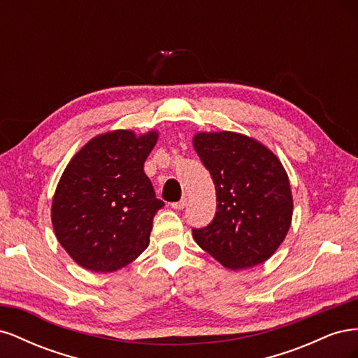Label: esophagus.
<instances>
[{
	"label": "esophagus",
	"mask_w": 358,
	"mask_h": 358,
	"mask_svg": "<svg viewBox=\"0 0 358 358\" xmlns=\"http://www.w3.org/2000/svg\"><path fill=\"white\" fill-rule=\"evenodd\" d=\"M171 208L176 209V210H182L187 208V199H182L180 201H176V203H171Z\"/></svg>",
	"instance_id": "obj_1"
}]
</instances>
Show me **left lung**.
I'll list each match as a JSON object with an SVG mask.
<instances>
[{"label":"left lung","instance_id":"1","mask_svg":"<svg viewBox=\"0 0 358 358\" xmlns=\"http://www.w3.org/2000/svg\"><path fill=\"white\" fill-rule=\"evenodd\" d=\"M216 189V213L194 241L230 270L264 263L284 242L292 218L289 179L279 158L258 140L233 131L192 137Z\"/></svg>","mask_w":358,"mask_h":358}]
</instances>
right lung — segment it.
<instances>
[{
    "label": "right lung",
    "instance_id": "right-lung-1",
    "mask_svg": "<svg viewBox=\"0 0 358 358\" xmlns=\"http://www.w3.org/2000/svg\"><path fill=\"white\" fill-rule=\"evenodd\" d=\"M157 140L155 129L99 134L64 170L52 200V225L83 268L116 272L148 248L154 216L164 206L143 170Z\"/></svg>",
    "mask_w": 358,
    "mask_h": 358
}]
</instances>
